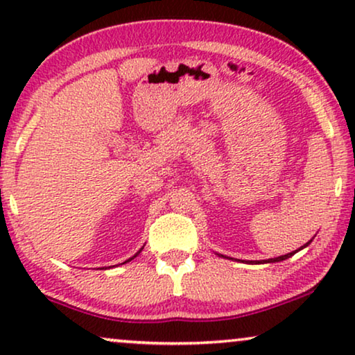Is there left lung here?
I'll return each instance as SVG.
<instances>
[{
	"instance_id": "1",
	"label": "left lung",
	"mask_w": 355,
	"mask_h": 355,
	"mask_svg": "<svg viewBox=\"0 0 355 355\" xmlns=\"http://www.w3.org/2000/svg\"><path fill=\"white\" fill-rule=\"evenodd\" d=\"M307 244H309V242H307ZM307 244H305V245H307ZM304 245V247H305ZM300 250V249H299ZM295 252H297V250H295ZM295 252H291V254H286V255H281V257H276V259H270L268 261H270V263H271V261H283V260H286V259H289V257H293L294 254H295Z\"/></svg>"
}]
</instances>
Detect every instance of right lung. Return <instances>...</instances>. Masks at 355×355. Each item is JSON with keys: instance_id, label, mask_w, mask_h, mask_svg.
Masks as SVG:
<instances>
[{"instance_id": "1", "label": "right lung", "mask_w": 355, "mask_h": 355, "mask_svg": "<svg viewBox=\"0 0 355 355\" xmlns=\"http://www.w3.org/2000/svg\"><path fill=\"white\" fill-rule=\"evenodd\" d=\"M129 260H132V259H129Z\"/></svg>"}]
</instances>
